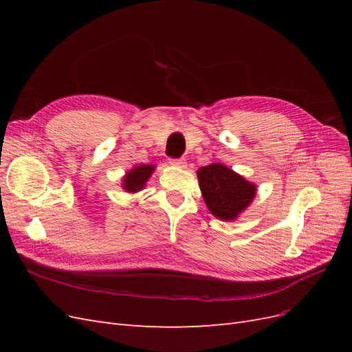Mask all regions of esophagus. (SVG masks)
Returning <instances> with one entry per match:
<instances>
[{
	"label": "esophagus",
	"instance_id": "esophagus-1",
	"mask_svg": "<svg viewBox=\"0 0 352 352\" xmlns=\"http://www.w3.org/2000/svg\"><path fill=\"white\" fill-rule=\"evenodd\" d=\"M170 166H175V167H180V168H185L186 167V160L185 158H170Z\"/></svg>",
	"mask_w": 352,
	"mask_h": 352
}]
</instances>
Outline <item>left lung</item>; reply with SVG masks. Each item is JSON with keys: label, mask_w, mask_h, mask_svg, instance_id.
<instances>
[{"label": "left lung", "mask_w": 352, "mask_h": 352, "mask_svg": "<svg viewBox=\"0 0 352 352\" xmlns=\"http://www.w3.org/2000/svg\"><path fill=\"white\" fill-rule=\"evenodd\" d=\"M198 182L211 214L225 221L236 220L257 192L254 184L220 163L201 167Z\"/></svg>", "instance_id": "8db88e82"}]
</instances>
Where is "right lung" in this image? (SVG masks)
<instances>
[{
	"instance_id": "obj_1",
	"label": "right lung",
	"mask_w": 352,
	"mask_h": 352,
	"mask_svg": "<svg viewBox=\"0 0 352 352\" xmlns=\"http://www.w3.org/2000/svg\"><path fill=\"white\" fill-rule=\"evenodd\" d=\"M155 170V166L153 164H142V166H135L129 172H126L123 177V189L126 192L135 194L138 190L144 189L146 185V180L151 177L153 172Z\"/></svg>"
}]
</instances>
